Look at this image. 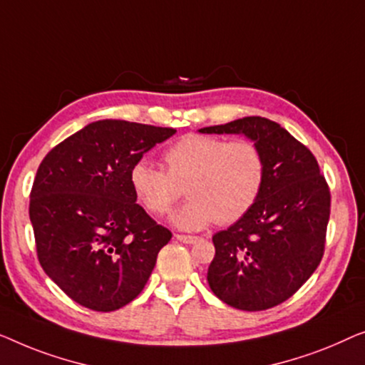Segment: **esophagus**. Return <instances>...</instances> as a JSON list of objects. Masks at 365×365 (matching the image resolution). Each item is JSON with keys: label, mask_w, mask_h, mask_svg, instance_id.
<instances>
[{"label": "esophagus", "mask_w": 365, "mask_h": 365, "mask_svg": "<svg viewBox=\"0 0 365 365\" xmlns=\"http://www.w3.org/2000/svg\"><path fill=\"white\" fill-rule=\"evenodd\" d=\"M175 238L187 245H192V243H197V241H200V236H193V235H175Z\"/></svg>", "instance_id": "esophagus-1"}]
</instances>
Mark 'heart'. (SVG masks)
Instances as JSON below:
<instances>
[{
    "label": "heart",
    "mask_w": 365,
    "mask_h": 365,
    "mask_svg": "<svg viewBox=\"0 0 365 365\" xmlns=\"http://www.w3.org/2000/svg\"><path fill=\"white\" fill-rule=\"evenodd\" d=\"M167 170L147 160L132 167L129 180L138 203L152 215H165L183 192L190 200L173 215L183 230H200L215 222H238L258 202L266 163L255 142L190 133L163 153Z\"/></svg>",
    "instance_id": "heart-1"
}]
</instances>
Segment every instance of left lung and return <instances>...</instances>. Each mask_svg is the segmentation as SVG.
<instances>
[{
  "label": "left lung",
  "mask_w": 365,
  "mask_h": 365,
  "mask_svg": "<svg viewBox=\"0 0 365 365\" xmlns=\"http://www.w3.org/2000/svg\"><path fill=\"white\" fill-rule=\"evenodd\" d=\"M202 133H243L263 152L266 177L255 207L213 235L208 284L228 306L264 311L284 302L311 278L322 255L331 192L316 157L264 117H243Z\"/></svg>",
  "instance_id": "obj_1"
}]
</instances>
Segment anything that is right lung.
I'll return each instance as SVG.
<instances>
[{"mask_svg":"<svg viewBox=\"0 0 365 365\" xmlns=\"http://www.w3.org/2000/svg\"><path fill=\"white\" fill-rule=\"evenodd\" d=\"M175 132L97 120L41 162L29 200L38 259L78 304L120 309L147 284L172 232L135 203L129 175L143 153Z\"/></svg>","mask_w":365,"mask_h":365,"instance_id":"obj_1","label":"right lung"}]
</instances>
